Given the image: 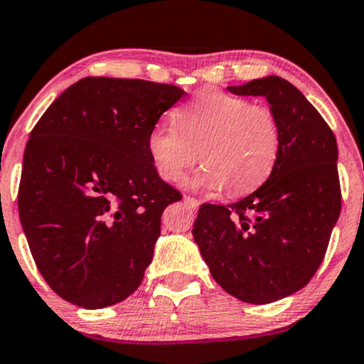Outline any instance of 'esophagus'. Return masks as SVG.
I'll list each match as a JSON object with an SVG mask.
<instances>
[{"label":"esophagus","instance_id":"1","mask_svg":"<svg viewBox=\"0 0 364 364\" xmlns=\"http://www.w3.org/2000/svg\"><path fill=\"white\" fill-rule=\"evenodd\" d=\"M183 201H185L188 207L193 208V210H196V208L200 207V201L196 200V198H191V196H185V198H183Z\"/></svg>","mask_w":364,"mask_h":364}]
</instances>
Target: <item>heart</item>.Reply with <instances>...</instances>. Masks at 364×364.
<instances>
[{"mask_svg":"<svg viewBox=\"0 0 364 364\" xmlns=\"http://www.w3.org/2000/svg\"><path fill=\"white\" fill-rule=\"evenodd\" d=\"M176 127L156 125L147 152L156 173L178 183L198 161L203 169L191 188L240 195L268 179L279 151L273 112L225 91L205 90L174 115Z\"/></svg>","mask_w":364,"mask_h":364,"instance_id":"obj_1","label":"heart"}]
</instances>
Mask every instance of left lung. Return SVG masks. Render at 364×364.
Returning <instances> with one entry per match:
<instances>
[{
  "instance_id": "1",
  "label": "left lung",
  "mask_w": 364,
  "mask_h": 364,
  "mask_svg": "<svg viewBox=\"0 0 364 364\" xmlns=\"http://www.w3.org/2000/svg\"><path fill=\"white\" fill-rule=\"evenodd\" d=\"M227 90L266 98L279 129L278 159L246 198L201 205L193 239L229 295L264 305L301 290L326 256L341 213L337 142L314 105L283 77Z\"/></svg>"
}]
</instances>
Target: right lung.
Instances as JSON below:
<instances>
[{"instance_id": "1", "label": "right lung", "mask_w": 364, "mask_h": 364, "mask_svg": "<svg viewBox=\"0 0 364 364\" xmlns=\"http://www.w3.org/2000/svg\"><path fill=\"white\" fill-rule=\"evenodd\" d=\"M185 95L173 85L90 76L30 132L20 222L43 279L69 304L103 309L142 283L161 215L181 200L156 173L147 135Z\"/></svg>"}]
</instances>
